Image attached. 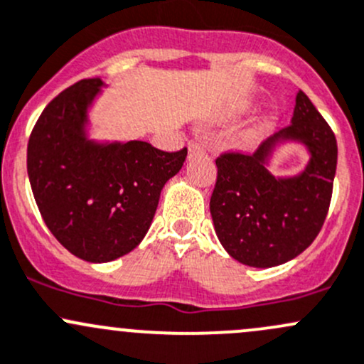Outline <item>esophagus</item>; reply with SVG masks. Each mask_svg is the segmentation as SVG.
<instances>
[{"label":"esophagus","instance_id":"34e87169","mask_svg":"<svg viewBox=\"0 0 364 364\" xmlns=\"http://www.w3.org/2000/svg\"><path fill=\"white\" fill-rule=\"evenodd\" d=\"M188 151H190V156L204 155V153H205V148H204V144H200V143H190Z\"/></svg>","mask_w":364,"mask_h":364}]
</instances>
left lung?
Wrapping results in <instances>:
<instances>
[{
	"label": "left lung",
	"instance_id": "8db88e82",
	"mask_svg": "<svg viewBox=\"0 0 364 364\" xmlns=\"http://www.w3.org/2000/svg\"><path fill=\"white\" fill-rule=\"evenodd\" d=\"M294 140L311 160L300 175L275 178L268 160L279 142ZM336 139L311 99L298 90L291 124L251 155L228 151L216 159L211 216L221 246L237 262L258 269L282 265L314 242L330 209Z\"/></svg>",
	"mask_w": 364,
	"mask_h": 364
}]
</instances>
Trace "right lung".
<instances>
[{
  "label": "right lung",
  "instance_id": "add662e5",
  "mask_svg": "<svg viewBox=\"0 0 364 364\" xmlns=\"http://www.w3.org/2000/svg\"><path fill=\"white\" fill-rule=\"evenodd\" d=\"M101 78L63 90L38 118L28 144V174L48 230L78 258L106 263L139 246L164 185L188 150L162 151L146 141L97 143L87 136Z\"/></svg>",
  "mask_w": 364,
  "mask_h": 364
}]
</instances>
